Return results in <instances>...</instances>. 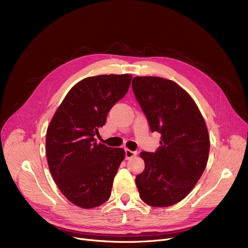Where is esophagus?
I'll return each instance as SVG.
<instances>
[{
  "label": "esophagus",
  "instance_id": "1",
  "mask_svg": "<svg viewBox=\"0 0 248 248\" xmlns=\"http://www.w3.org/2000/svg\"><path fill=\"white\" fill-rule=\"evenodd\" d=\"M137 152H134V151H131V150H124V155H125V159L128 160V159H132L134 158L135 155H137Z\"/></svg>",
  "mask_w": 248,
  "mask_h": 248
}]
</instances>
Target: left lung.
<instances>
[{"instance_id":"obj_1","label":"left lung","mask_w":248,"mask_h":248,"mask_svg":"<svg viewBox=\"0 0 248 248\" xmlns=\"http://www.w3.org/2000/svg\"><path fill=\"white\" fill-rule=\"evenodd\" d=\"M136 99L152 133L161 134L155 153L141 152L145 170L137 175L140 199L153 207L183 200L202 176L210 140L205 121L186 91L161 77H134Z\"/></svg>"}]
</instances>
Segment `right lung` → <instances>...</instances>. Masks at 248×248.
Wrapping results in <instances>:
<instances>
[{
  "mask_svg": "<svg viewBox=\"0 0 248 248\" xmlns=\"http://www.w3.org/2000/svg\"><path fill=\"white\" fill-rule=\"evenodd\" d=\"M131 81L128 74L84 78L70 89L48 126L50 173L64 196L84 209L108 200L124 159L123 149L97 144L95 136L111 108L126 94Z\"/></svg>",
  "mask_w": 248,
  "mask_h": 248,
  "instance_id": "add662e5",
  "label": "right lung"
}]
</instances>
